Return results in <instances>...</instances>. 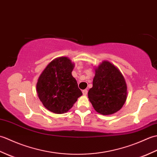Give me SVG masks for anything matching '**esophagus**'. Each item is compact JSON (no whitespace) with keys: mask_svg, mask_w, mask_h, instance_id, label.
<instances>
[{"mask_svg":"<svg viewBox=\"0 0 157 157\" xmlns=\"http://www.w3.org/2000/svg\"><path fill=\"white\" fill-rule=\"evenodd\" d=\"M82 93H83V95H86L88 94V90H84L82 91Z\"/></svg>","mask_w":157,"mask_h":157,"instance_id":"34e87169","label":"esophagus"}]
</instances>
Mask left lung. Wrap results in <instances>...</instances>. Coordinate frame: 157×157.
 <instances>
[{"instance_id": "left-lung-1", "label": "left lung", "mask_w": 157, "mask_h": 157, "mask_svg": "<svg viewBox=\"0 0 157 157\" xmlns=\"http://www.w3.org/2000/svg\"><path fill=\"white\" fill-rule=\"evenodd\" d=\"M92 88L88 95L93 107L101 115H109L122 108L127 99V85L119 69L107 61L95 69Z\"/></svg>"}]
</instances>
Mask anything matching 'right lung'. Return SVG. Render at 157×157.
Wrapping results in <instances>:
<instances>
[{"mask_svg":"<svg viewBox=\"0 0 157 157\" xmlns=\"http://www.w3.org/2000/svg\"><path fill=\"white\" fill-rule=\"evenodd\" d=\"M74 63L66 56L53 60L38 79L36 90L46 109L56 114L67 112L82 95L71 72Z\"/></svg>","mask_w":157,"mask_h":157,"instance_id":"obj_1","label":"right lung"}]
</instances>
